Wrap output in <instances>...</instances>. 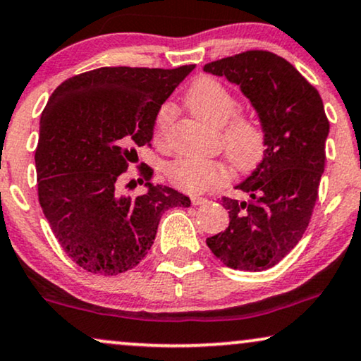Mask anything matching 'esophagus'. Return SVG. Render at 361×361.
<instances>
[{"instance_id":"1","label":"esophagus","mask_w":361,"mask_h":361,"mask_svg":"<svg viewBox=\"0 0 361 361\" xmlns=\"http://www.w3.org/2000/svg\"><path fill=\"white\" fill-rule=\"evenodd\" d=\"M191 203H193L195 206L206 204V203H208V198H201V196H191Z\"/></svg>"}]
</instances>
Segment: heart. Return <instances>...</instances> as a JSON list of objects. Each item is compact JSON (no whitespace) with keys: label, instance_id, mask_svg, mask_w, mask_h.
<instances>
[{"label":"heart","instance_id":"obj_1","mask_svg":"<svg viewBox=\"0 0 361 361\" xmlns=\"http://www.w3.org/2000/svg\"><path fill=\"white\" fill-rule=\"evenodd\" d=\"M186 105L191 114L203 122L214 127L225 125L224 152L239 171H252L261 165L267 147L262 123L252 115H233L238 110V100L223 82L211 75L196 79L186 92ZM173 120L175 107L171 104H163L153 122V138L157 145L165 147L168 143ZM165 173L171 185L186 193H201L223 186L233 178V170L226 163L195 157L178 158L166 166Z\"/></svg>","mask_w":361,"mask_h":361}]
</instances>
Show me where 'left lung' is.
<instances>
[{
  "mask_svg": "<svg viewBox=\"0 0 361 361\" xmlns=\"http://www.w3.org/2000/svg\"><path fill=\"white\" fill-rule=\"evenodd\" d=\"M204 72L238 84L266 132V157L236 188L246 200L221 198L229 226L206 239L224 266L266 271L304 236L319 200L330 123L314 85L284 57L246 51L213 61Z\"/></svg>",
  "mask_w": 361,
  "mask_h": 361,
  "instance_id": "left-lung-1",
  "label": "left lung"
}]
</instances>
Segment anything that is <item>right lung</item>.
<instances>
[{"mask_svg":"<svg viewBox=\"0 0 361 361\" xmlns=\"http://www.w3.org/2000/svg\"><path fill=\"white\" fill-rule=\"evenodd\" d=\"M193 69L100 67L69 77L47 100L35 155L37 196L57 243L84 271H130L150 251L161 214L190 208L188 196L153 185L143 163L145 195L122 196L118 185L137 148L150 145L158 109Z\"/></svg>","mask_w":361,"mask_h":361,"instance_id":"add662e5","label":"right lung"}]
</instances>
